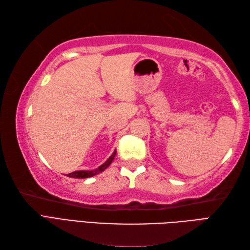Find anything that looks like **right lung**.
I'll return each mask as SVG.
<instances>
[{"label": "right lung", "mask_w": 250, "mask_h": 250, "mask_svg": "<svg viewBox=\"0 0 250 250\" xmlns=\"http://www.w3.org/2000/svg\"><path fill=\"white\" fill-rule=\"evenodd\" d=\"M116 154V151L113 152V154L111 155V156L107 159V162L103 164L102 166H99V167L95 170H81V171H75V172H71V173H68L67 176L69 177H75V179H86V177H91L96 175L98 173H101L104 169H107L109 167V165L112 163V160L114 159V156Z\"/></svg>", "instance_id": "obj_1"}]
</instances>
